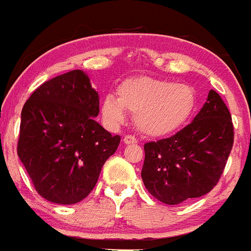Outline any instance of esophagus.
<instances>
[{"instance_id": "1", "label": "esophagus", "mask_w": 251, "mask_h": 251, "mask_svg": "<svg viewBox=\"0 0 251 251\" xmlns=\"http://www.w3.org/2000/svg\"><path fill=\"white\" fill-rule=\"evenodd\" d=\"M124 144L126 145L137 144V139L135 136H132V135H126V136L124 137Z\"/></svg>"}]
</instances>
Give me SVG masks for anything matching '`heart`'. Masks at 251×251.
<instances>
[{
  "label": "heart",
  "mask_w": 251,
  "mask_h": 251,
  "mask_svg": "<svg viewBox=\"0 0 251 251\" xmlns=\"http://www.w3.org/2000/svg\"><path fill=\"white\" fill-rule=\"evenodd\" d=\"M196 93L186 84L170 80L127 79L118 89V98L106 95L101 112L105 121L115 126L125 120L126 110L136 114L135 123L149 136H162L183 125L196 107Z\"/></svg>",
  "instance_id": "heart-1"
}]
</instances>
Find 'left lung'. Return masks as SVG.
<instances>
[{"label":"left lung","mask_w":251,"mask_h":251,"mask_svg":"<svg viewBox=\"0 0 251 251\" xmlns=\"http://www.w3.org/2000/svg\"><path fill=\"white\" fill-rule=\"evenodd\" d=\"M233 142L230 112L221 95L210 90L189 125L168 139L145 144V187L170 205L209 193L221 179Z\"/></svg>","instance_id":"obj_1"}]
</instances>
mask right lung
Segmentation results:
<instances>
[{"label": "right lung", "instance_id": "1", "mask_svg": "<svg viewBox=\"0 0 251 251\" xmlns=\"http://www.w3.org/2000/svg\"><path fill=\"white\" fill-rule=\"evenodd\" d=\"M98 115L99 95L81 70L46 81L25 101L17 153L36 191L49 202L83 201L118 150L120 136L97 123Z\"/></svg>", "mask_w": 251, "mask_h": 251}]
</instances>
